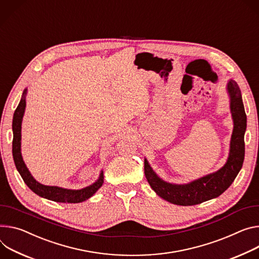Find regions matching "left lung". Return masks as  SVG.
Here are the masks:
<instances>
[{
    "mask_svg": "<svg viewBox=\"0 0 259 259\" xmlns=\"http://www.w3.org/2000/svg\"><path fill=\"white\" fill-rule=\"evenodd\" d=\"M230 98V111L233 120V131L230 140L229 156L224 166L214 174L184 185L170 184L160 179L147 159H145V175L158 196L178 205H194L221 195L232 184L240 172L244 157V134L247 127V116L243 104L241 90L238 83L230 79L227 83Z\"/></svg>",
    "mask_w": 259,
    "mask_h": 259,
    "instance_id": "obj_1",
    "label": "left lung"
}]
</instances>
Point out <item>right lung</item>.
Segmentation results:
<instances>
[{
	"mask_svg": "<svg viewBox=\"0 0 259 259\" xmlns=\"http://www.w3.org/2000/svg\"><path fill=\"white\" fill-rule=\"evenodd\" d=\"M26 95H27V89H25L22 93L21 99L17 108L14 111L13 115V122H12V130H13V140H12V154L13 160L15 163L16 169L18 170L19 175L21 176L23 182L27 184L30 189L39 195L40 197L50 199L57 202H68V203H78L89 199L97 192V190L103 184V171H101L99 179L90 186L82 188L80 190H71V189H65V188L57 187V186H45L37 182L31 172L29 171L28 167L26 166L25 162L22 160L21 152H20V140H21V122L22 116L25 113L26 109Z\"/></svg>",
	"mask_w": 259,
	"mask_h": 259,
	"instance_id": "add662e5",
	"label": "right lung"
}]
</instances>
